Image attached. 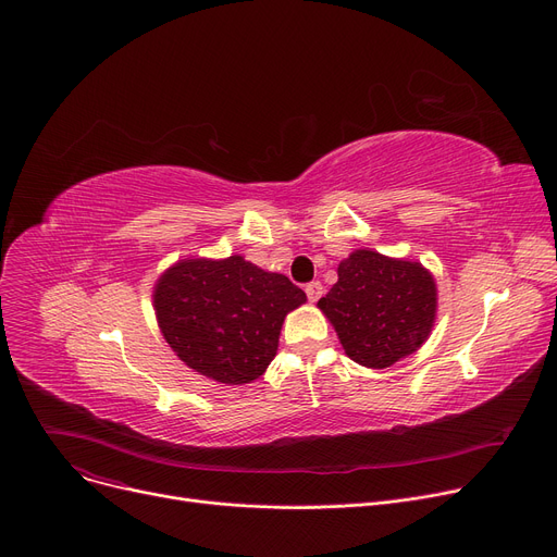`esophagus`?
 <instances>
[{
	"label": "esophagus",
	"instance_id": "obj_1",
	"mask_svg": "<svg viewBox=\"0 0 557 557\" xmlns=\"http://www.w3.org/2000/svg\"><path fill=\"white\" fill-rule=\"evenodd\" d=\"M305 290H307V298L311 302H315V300H320V295H322V284L320 282H309Z\"/></svg>",
	"mask_w": 557,
	"mask_h": 557
}]
</instances>
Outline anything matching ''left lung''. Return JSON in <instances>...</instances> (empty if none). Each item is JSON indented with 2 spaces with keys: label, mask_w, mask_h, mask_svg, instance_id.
I'll return each mask as SVG.
<instances>
[{
  "label": "left lung",
  "mask_w": 557,
  "mask_h": 557,
  "mask_svg": "<svg viewBox=\"0 0 557 557\" xmlns=\"http://www.w3.org/2000/svg\"><path fill=\"white\" fill-rule=\"evenodd\" d=\"M318 307L351 360L385 369L414 354L430 336L436 286L419 262L356 250L338 267V282Z\"/></svg>",
  "instance_id": "1"
}]
</instances>
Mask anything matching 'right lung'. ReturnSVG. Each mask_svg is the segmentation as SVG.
Instances as JSON below:
<instances>
[{
  "label": "right lung",
  "mask_w": 557,
  "mask_h": 557,
  "mask_svg": "<svg viewBox=\"0 0 557 557\" xmlns=\"http://www.w3.org/2000/svg\"><path fill=\"white\" fill-rule=\"evenodd\" d=\"M305 300L307 293L286 275L267 273L239 255L221 262L185 259L154 288L168 345L195 372L226 385L267 372L286 313Z\"/></svg>",
  "instance_id": "add662e5"
}]
</instances>
